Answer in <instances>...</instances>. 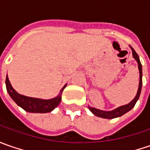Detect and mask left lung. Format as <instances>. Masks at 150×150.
Returning <instances> with one entry per match:
<instances>
[{
	"label": "left lung",
	"mask_w": 150,
	"mask_h": 150,
	"mask_svg": "<svg viewBox=\"0 0 150 150\" xmlns=\"http://www.w3.org/2000/svg\"><path fill=\"white\" fill-rule=\"evenodd\" d=\"M131 49H132V52H133V57L138 62V67H139V88H138V92H137V94H136L135 98L133 99V100L130 102L129 103L124 105V106L118 107L117 108L113 109L112 111H103L100 109H97L95 108H92V107H88L89 110L91 112H93L94 115L98 116V117H100V118H108V119H112L114 118H118L120 117L122 115H124V113H126L127 112H129V110H131L134 105H135L136 102L138 101L139 95H140V93H141V88H142V65L140 61H139V55L136 53V52L134 50V48L132 47H130Z\"/></svg>",
	"instance_id": "8db88e82"
}]
</instances>
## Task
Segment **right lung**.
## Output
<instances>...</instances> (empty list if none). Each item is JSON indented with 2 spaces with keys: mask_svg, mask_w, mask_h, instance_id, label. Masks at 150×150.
<instances>
[{
  "mask_svg": "<svg viewBox=\"0 0 150 150\" xmlns=\"http://www.w3.org/2000/svg\"><path fill=\"white\" fill-rule=\"evenodd\" d=\"M6 90L8 92L10 97L13 99L15 103L23 108L25 111L29 112H40L45 113L52 111L60 103L62 99V93L66 88L67 84L61 89L60 93L54 98L52 99H41L36 98H31L26 96L19 94L16 90L12 88L11 84L10 83L9 78L6 75Z\"/></svg>",
  "mask_w": 150,
  "mask_h": 150,
  "instance_id": "right-lung-1",
  "label": "right lung"
}]
</instances>
